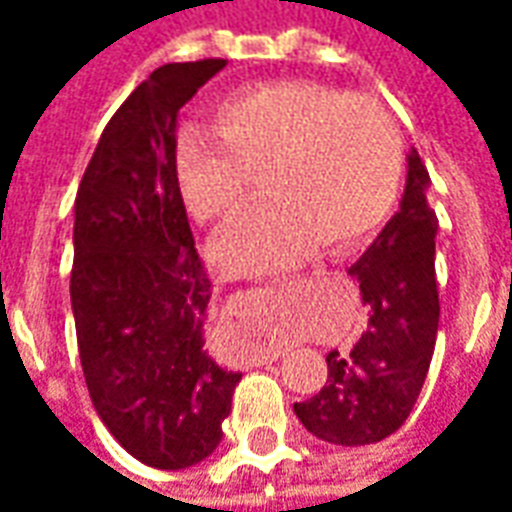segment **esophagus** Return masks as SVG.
Returning <instances> with one entry per match:
<instances>
[{
  "label": "esophagus",
  "instance_id": "esophagus-1",
  "mask_svg": "<svg viewBox=\"0 0 512 512\" xmlns=\"http://www.w3.org/2000/svg\"><path fill=\"white\" fill-rule=\"evenodd\" d=\"M274 356H279V354H274Z\"/></svg>",
  "mask_w": 512,
  "mask_h": 512
}]
</instances>
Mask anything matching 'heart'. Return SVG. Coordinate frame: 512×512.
I'll list each match as a JSON object with an SVG mask.
<instances>
[{
	"instance_id": "heart-1",
	"label": "heart",
	"mask_w": 512,
	"mask_h": 512,
	"mask_svg": "<svg viewBox=\"0 0 512 512\" xmlns=\"http://www.w3.org/2000/svg\"><path fill=\"white\" fill-rule=\"evenodd\" d=\"M397 123L370 95L318 82H268L219 101L213 131L183 128L175 175L200 222L230 219L263 169L268 202L238 216L213 244L227 274H263L376 233L403 183Z\"/></svg>"
}]
</instances>
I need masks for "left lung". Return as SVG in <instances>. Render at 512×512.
<instances>
[{"label": "left lung", "mask_w": 512, "mask_h": 512, "mask_svg": "<svg viewBox=\"0 0 512 512\" xmlns=\"http://www.w3.org/2000/svg\"><path fill=\"white\" fill-rule=\"evenodd\" d=\"M428 186V169L411 150L400 211L351 268L370 307L367 332L348 354L326 356L323 389L293 406L301 425L329 444L362 447L392 436L422 392L439 332V219Z\"/></svg>", "instance_id": "8db88e82"}]
</instances>
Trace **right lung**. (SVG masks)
Here are the masks:
<instances>
[{"instance_id": "obj_1", "label": "right lung", "mask_w": 512, "mask_h": 512, "mask_svg": "<svg viewBox=\"0 0 512 512\" xmlns=\"http://www.w3.org/2000/svg\"><path fill=\"white\" fill-rule=\"evenodd\" d=\"M224 65L150 73L106 123L73 205L84 381L109 433L156 469H186L219 447L241 381L202 348L211 279L175 175L178 112Z\"/></svg>"}]
</instances>
